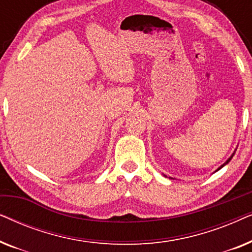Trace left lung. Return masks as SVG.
Returning <instances> with one entry per match:
<instances>
[{"label": "left lung", "instance_id": "left-lung-1", "mask_svg": "<svg viewBox=\"0 0 252 252\" xmlns=\"http://www.w3.org/2000/svg\"><path fill=\"white\" fill-rule=\"evenodd\" d=\"M235 151H236V149H235V150H234V153H233L232 155H230V157L228 158V159H227V160L225 161V163H223V164L221 165V166H219L218 168H217V170H216L215 172H217V171H219V170H220V168H222L223 166H225V165H227V164H228V163H229V161H230V159H232V158H233V156H234V154H235ZM165 177H166V175H165ZM171 179H172V178H171Z\"/></svg>", "mask_w": 252, "mask_h": 252}]
</instances>
